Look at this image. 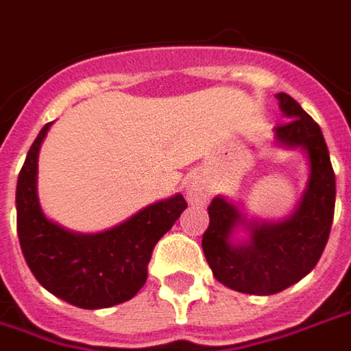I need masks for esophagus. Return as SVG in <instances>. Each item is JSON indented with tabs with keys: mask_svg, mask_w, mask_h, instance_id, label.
<instances>
[{
	"mask_svg": "<svg viewBox=\"0 0 351 351\" xmlns=\"http://www.w3.org/2000/svg\"><path fill=\"white\" fill-rule=\"evenodd\" d=\"M184 191H186L188 203H191V205H206V201L210 197V191L206 188V184L201 178H197V176L186 180Z\"/></svg>",
	"mask_w": 351,
	"mask_h": 351,
	"instance_id": "34e87169",
	"label": "esophagus"
}]
</instances>
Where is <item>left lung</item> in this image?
<instances>
[{"label": "left lung", "instance_id": "8db88e82", "mask_svg": "<svg viewBox=\"0 0 351 351\" xmlns=\"http://www.w3.org/2000/svg\"><path fill=\"white\" fill-rule=\"evenodd\" d=\"M276 99L287 122L274 128V145L299 148L308 161L299 203L287 218L271 221L254 218L239 203L216 195L203 235L214 278L248 295H274L304 278L324 254L335 214L337 186L324 133L293 97L280 92Z\"/></svg>", "mask_w": 351, "mask_h": 351}]
</instances>
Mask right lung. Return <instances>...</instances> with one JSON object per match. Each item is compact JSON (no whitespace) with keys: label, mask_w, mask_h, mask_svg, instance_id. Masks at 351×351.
<instances>
[{"label":"right lung","mask_w":351,"mask_h":351,"mask_svg":"<svg viewBox=\"0 0 351 351\" xmlns=\"http://www.w3.org/2000/svg\"><path fill=\"white\" fill-rule=\"evenodd\" d=\"M50 125L39 131L16 182V229L24 259L47 291L73 306L97 310L130 301L145 286L156 243L188 205L176 193L99 233H79L50 220L37 193L39 150Z\"/></svg>","instance_id":"add662e5"}]
</instances>
